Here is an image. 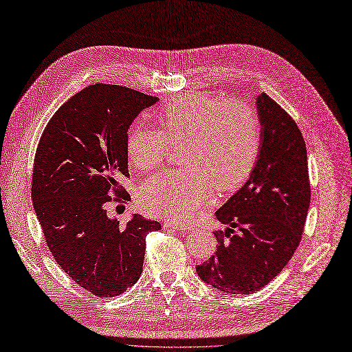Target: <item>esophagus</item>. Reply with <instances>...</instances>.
<instances>
[{
	"mask_svg": "<svg viewBox=\"0 0 352 352\" xmlns=\"http://www.w3.org/2000/svg\"><path fill=\"white\" fill-rule=\"evenodd\" d=\"M164 228H173L175 230H191V226L183 222H165Z\"/></svg>",
	"mask_w": 352,
	"mask_h": 352,
	"instance_id": "esophagus-1",
	"label": "esophagus"
}]
</instances>
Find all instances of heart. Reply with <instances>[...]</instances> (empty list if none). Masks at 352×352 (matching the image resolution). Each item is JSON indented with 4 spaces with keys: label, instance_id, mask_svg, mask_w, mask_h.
<instances>
[{
    "label": "heart",
    "instance_id": "1",
    "mask_svg": "<svg viewBox=\"0 0 352 352\" xmlns=\"http://www.w3.org/2000/svg\"><path fill=\"white\" fill-rule=\"evenodd\" d=\"M158 130L138 126L126 139L138 171L160 166L169 146L179 147L184 169L158 173L142 183L136 200L149 214L186 219L209 199L212 188L230 191L251 175L261 151L258 113L238 100L190 93L166 102L156 116Z\"/></svg>",
    "mask_w": 352,
    "mask_h": 352
}]
</instances>
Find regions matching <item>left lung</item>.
<instances>
[{
  "instance_id": "1",
  "label": "left lung",
  "mask_w": 352,
  "mask_h": 352,
  "mask_svg": "<svg viewBox=\"0 0 352 352\" xmlns=\"http://www.w3.org/2000/svg\"><path fill=\"white\" fill-rule=\"evenodd\" d=\"M263 140L245 186L216 212V252L199 277L230 294L263 289L287 265L302 241L310 204L306 143L293 117L265 93L256 100Z\"/></svg>"
}]
</instances>
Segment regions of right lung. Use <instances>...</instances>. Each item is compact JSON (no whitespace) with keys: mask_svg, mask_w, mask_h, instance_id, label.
Listing matches in <instances>:
<instances>
[{"mask_svg":"<svg viewBox=\"0 0 352 352\" xmlns=\"http://www.w3.org/2000/svg\"><path fill=\"white\" fill-rule=\"evenodd\" d=\"M156 97L111 84L88 85L63 102L38 140L32 200L47 248L76 284L114 297L139 280L146 235L161 223L135 214L126 225L106 204L126 203V139Z\"/></svg>","mask_w":352,"mask_h":352,"instance_id":"right-lung-1","label":"right lung"}]
</instances>
